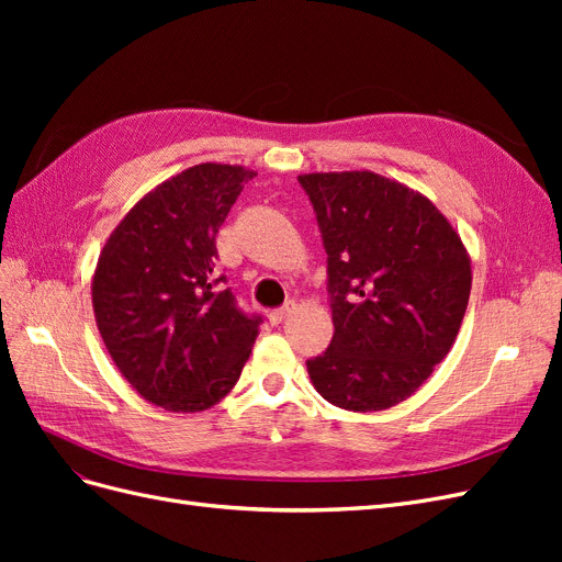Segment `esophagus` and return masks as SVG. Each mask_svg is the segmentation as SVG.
<instances>
[{"label":"esophagus","mask_w":562,"mask_h":562,"mask_svg":"<svg viewBox=\"0 0 562 562\" xmlns=\"http://www.w3.org/2000/svg\"><path fill=\"white\" fill-rule=\"evenodd\" d=\"M293 310H295V304L291 302V304H285V307H281V310L269 312V323H271V326H279V323H283L288 316L293 314Z\"/></svg>","instance_id":"obj_1"}]
</instances>
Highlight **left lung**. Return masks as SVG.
Returning a JSON list of instances; mask_svg holds the SVG:
<instances>
[{
    "label": "left lung",
    "instance_id": "left-lung-1",
    "mask_svg": "<svg viewBox=\"0 0 562 562\" xmlns=\"http://www.w3.org/2000/svg\"><path fill=\"white\" fill-rule=\"evenodd\" d=\"M328 252L333 342L307 361L314 389L353 413L411 398L452 349L471 258L450 220L372 171L297 176Z\"/></svg>",
    "mask_w": 562,
    "mask_h": 562
}]
</instances>
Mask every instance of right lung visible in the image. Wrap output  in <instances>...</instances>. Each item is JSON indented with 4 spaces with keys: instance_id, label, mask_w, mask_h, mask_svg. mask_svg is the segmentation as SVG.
Masks as SVG:
<instances>
[{
    "instance_id": "obj_1",
    "label": "right lung",
    "mask_w": 562,
    "mask_h": 562,
    "mask_svg": "<svg viewBox=\"0 0 562 562\" xmlns=\"http://www.w3.org/2000/svg\"><path fill=\"white\" fill-rule=\"evenodd\" d=\"M255 171L199 164L147 192L93 271L95 326L114 366L168 413H201L239 380L260 316L220 291L215 234Z\"/></svg>"
}]
</instances>
